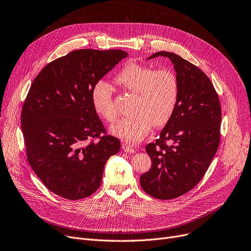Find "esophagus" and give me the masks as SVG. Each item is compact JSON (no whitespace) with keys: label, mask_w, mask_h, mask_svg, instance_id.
Masks as SVG:
<instances>
[{"label":"esophagus","mask_w":251,"mask_h":251,"mask_svg":"<svg viewBox=\"0 0 251 251\" xmlns=\"http://www.w3.org/2000/svg\"><path fill=\"white\" fill-rule=\"evenodd\" d=\"M122 150L125 152H130V153H135L136 152V150L133 149L132 147H130L129 144H127V143H123L122 144Z\"/></svg>","instance_id":"34e87169"}]
</instances>
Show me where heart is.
I'll return each mask as SVG.
<instances>
[{
	"label": "heart",
	"instance_id": "1",
	"mask_svg": "<svg viewBox=\"0 0 251 251\" xmlns=\"http://www.w3.org/2000/svg\"><path fill=\"white\" fill-rule=\"evenodd\" d=\"M116 80L128 90L135 92L132 117L122 119L111 127L112 133L130 143H136L146 136L151 127L169 121L178 101L179 82L170 70H154L149 66L128 63L119 72ZM91 103L96 113L108 122L116 120L118 112L113 99L112 86L103 80L91 89Z\"/></svg>",
	"mask_w": 251,
	"mask_h": 251
}]
</instances>
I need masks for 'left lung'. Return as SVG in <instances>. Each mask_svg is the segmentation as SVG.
I'll use <instances>...</instances> for the list:
<instances>
[{"mask_svg": "<svg viewBox=\"0 0 251 251\" xmlns=\"http://www.w3.org/2000/svg\"><path fill=\"white\" fill-rule=\"evenodd\" d=\"M174 65L179 82L173 115L154 143L147 146L151 168L140 176V185L159 200L185 194L199 183L220 144L221 104L213 83L196 66L170 51H157Z\"/></svg>", "mask_w": 251, "mask_h": 251, "instance_id": "8db88e82", "label": "left lung"}]
</instances>
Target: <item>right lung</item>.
<instances>
[{
	"label": "right lung",
	"instance_id": "right-lung-1",
	"mask_svg": "<svg viewBox=\"0 0 251 251\" xmlns=\"http://www.w3.org/2000/svg\"><path fill=\"white\" fill-rule=\"evenodd\" d=\"M127 57L121 50H76L48 64L30 86L21 113L27 160L45 186L63 199L96 192L105 163L120 150L118 138L100 136L105 130L90 94Z\"/></svg>",
	"mask_w": 251,
	"mask_h": 251
}]
</instances>
